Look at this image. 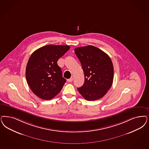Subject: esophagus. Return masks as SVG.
<instances>
[{"label":"esophagus","instance_id":"1","mask_svg":"<svg viewBox=\"0 0 149 149\" xmlns=\"http://www.w3.org/2000/svg\"><path fill=\"white\" fill-rule=\"evenodd\" d=\"M72 80H73V77H70V79H68V80H67V81L69 82H72Z\"/></svg>","mask_w":149,"mask_h":149}]
</instances>
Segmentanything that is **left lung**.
<instances>
[{
	"mask_svg": "<svg viewBox=\"0 0 149 149\" xmlns=\"http://www.w3.org/2000/svg\"><path fill=\"white\" fill-rule=\"evenodd\" d=\"M75 53L81 63L85 81L77 90L87 101L103 97L111 87L113 80V63L104 52L93 46L77 47Z\"/></svg>",
	"mask_w": 149,
	"mask_h": 149,
	"instance_id": "8db88e82",
	"label": "left lung"
}]
</instances>
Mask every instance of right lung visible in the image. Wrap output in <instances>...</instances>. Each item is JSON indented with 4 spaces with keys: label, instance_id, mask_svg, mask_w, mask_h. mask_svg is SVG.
<instances>
[{
    "label": "right lung",
    "instance_id": "add662e5",
    "mask_svg": "<svg viewBox=\"0 0 149 149\" xmlns=\"http://www.w3.org/2000/svg\"><path fill=\"white\" fill-rule=\"evenodd\" d=\"M69 49L67 45H48L31 54L26 66V80L37 97L50 100L61 91L66 80L57 61Z\"/></svg>",
    "mask_w": 149,
    "mask_h": 149
}]
</instances>
